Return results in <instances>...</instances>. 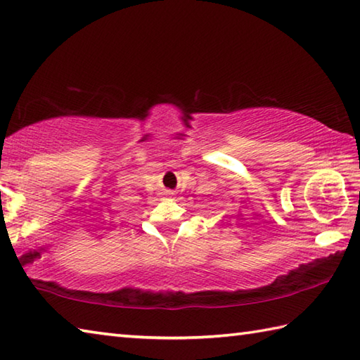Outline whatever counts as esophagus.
<instances>
[{"label":"esophagus","instance_id":"34e87169","mask_svg":"<svg viewBox=\"0 0 360 360\" xmlns=\"http://www.w3.org/2000/svg\"><path fill=\"white\" fill-rule=\"evenodd\" d=\"M173 195H174L173 190H165V192H164V196H165V198H172Z\"/></svg>","mask_w":360,"mask_h":360}]
</instances>
